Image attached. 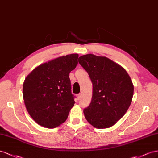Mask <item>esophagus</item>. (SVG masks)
<instances>
[{"label":"esophagus","mask_w":158,"mask_h":158,"mask_svg":"<svg viewBox=\"0 0 158 158\" xmlns=\"http://www.w3.org/2000/svg\"><path fill=\"white\" fill-rule=\"evenodd\" d=\"M81 93L77 94V98L78 100H79V99L81 98Z\"/></svg>","instance_id":"esophagus-1"}]
</instances>
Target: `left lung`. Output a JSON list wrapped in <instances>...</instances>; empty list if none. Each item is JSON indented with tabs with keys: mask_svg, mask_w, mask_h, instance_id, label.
I'll use <instances>...</instances> for the list:
<instances>
[{
	"mask_svg": "<svg viewBox=\"0 0 158 158\" xmlns=\"http://www.w3.org/2000/svg\"><path fill=\"white\" fill-rule=\"evenodd\" d=\"M79 63L93 83L91 103L83 110L85 118L97 128H107L123 117L131 104L134 85L123 67L109 58L87 54Z\"/></svg>",
	"mask_w": 158,
	"mask_h": 158,
	"instance_id": "left-lung-1",
	"label": "left lung"
}]
</instances>
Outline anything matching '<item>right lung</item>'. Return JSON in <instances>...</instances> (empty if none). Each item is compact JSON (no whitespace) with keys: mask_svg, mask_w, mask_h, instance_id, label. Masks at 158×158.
Wrapping results in <instances>:
<instances>
[{"mask_svg":"<svg viewBox=\"0 0 158 158\" xmlns=\"http://www.w3.org/2000/svg\"><path fill=\"white\" fill-rule=\"evenodd\" d=\"M77 53L57 57L38 65L26 77L23 98L29 114L39 125L59 127L74 106L69 73L78 64Z\"/></svg>","mask_w":158,"mask_h":158,"instance_id":"add662e5","label":"right lung"}]
</instances>
